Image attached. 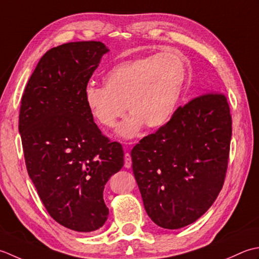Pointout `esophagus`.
I'll return each instance as SVG.
<instances>
[{
    "mask_svg": "<svg viewBox=\"0 0 259 259\" xmlns=\"http://www.w3.org/2000/svg\"><path fill=\"white\" fill-rule=\"evenodd\" d=\"M124 159H125V163H124L125 167L130 168V167H131V165H132V156H131L130 153H125Z\"/></svg>",
    "mask_w": 259,
    "mask_h": 259,
    "instance_id": "esophagus-1",
    "label": "esophagus"
}]
</instances>
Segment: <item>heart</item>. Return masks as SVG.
Returning a JSON list of instances; mask_svg holds the SVG:
<instances>
[{"label":"heart","instance_id":"obj_1","mask_svg":"<svg viewBox=\"0 0 259 259\" xmlns=\"http://www.w3.org/2000/svg\"><path fill=\"white\" fill-rule=\"evenodd\" d=\"M187 79L183 60L173 52L154 54L118 63L104 77V86L89 83L83 92L93 117L114 127L127 108L131 115L118 133L134 136L145 125L156 130L176 112Z\"/></svg>","mask_w":259,"mask_h":259}]
</instances>
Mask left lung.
I'll return each mask as SVG.
<instances>
[{"instance_id": "1", "label": "left lung", "mask_w": 259, "mask_h": 259, "mask_svg": "<svg viewBox=\"0 0 259 259\" xmlns=\"http://www.w3.org/2000/svg\"><path fill=\"white\" fill-rule=\"evenodd\" d=\"M231 124L226 95L205 92L133 147L132 167L153 223L180 229L212 205L228 168Z\"/></svg>"}]
</instances>
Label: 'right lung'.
<instances>
[{"instance_id":"right-lung-1","label":"right lung","mask_w":259,"mask_h":259,"mask_svg":"<svg viewBox=\"0 0 259 259\" xmlns=\"http://www.w3.org/2000/svg\"><path fill=\"white\" fill-rule=\"evenodd\" d=\"M107 51L99 41L50 49L21 99L19 132L29 177L51 217L79 233L106 223L104 187L124 165L122 144L100 132L83 98Z\"/></svg>"}]
</instances>
